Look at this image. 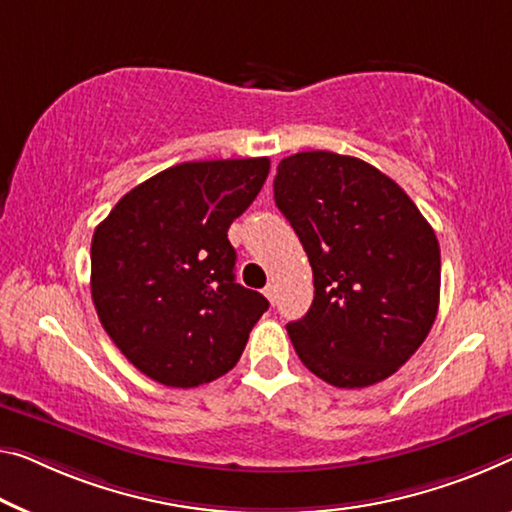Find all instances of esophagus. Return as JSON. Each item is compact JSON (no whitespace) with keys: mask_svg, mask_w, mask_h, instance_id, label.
<instances>
[{"mask_svg":"<svg viewBox=\"0 0 512 512\" xmlns=\"http://www.w3.org/2000/svg\"><path fill=\"white\" fill-rule=\"evenodd\" d=\"M263 295H265L270 302H274V300H277V286H274V283H267V286L263 288Z\"/></svg>","mask_w":512,"mask_h":512,"instance_id":"obj_1","label":"esophagus"}]
</instances>
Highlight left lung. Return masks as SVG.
Wrapping results in <instances>:
<instances>
[{"instance_id":"1","label":"left lung","mask_w":512,"mask_h":512,"mask_svg":"<svg viewBox=\"0 0 512 512\" xmlns=\"http://www.w3.org/2000/svg\"><path fill=\"white\" fill-rule=\"evenodd\" d=\"M274 201L313 270V304L286 329L297 357L338 389L387 380L426 341L442 258L414 201L359 157H283Z\"/></svg>"}]
</instances>
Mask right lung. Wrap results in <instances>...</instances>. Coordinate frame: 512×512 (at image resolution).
Segmentation results:
<instances>
[{
	"label": "right lung",
	"mask_w": 512,
	"mask_h": 512,
	"mask_svg": "<svg viewBox=\"0 0 512 512\" xmlns=\"http://www.w3.org/2000/svg\"><path fill=\"white\" fill-rule=\"evenodd\" d=\"M270 160L183 162L137 185L91 240V297L125 359L164 387L229 373L270 302L235 283L229 226Z\"/></svg>",
	"instance_id": "1"
}]
</instances>
